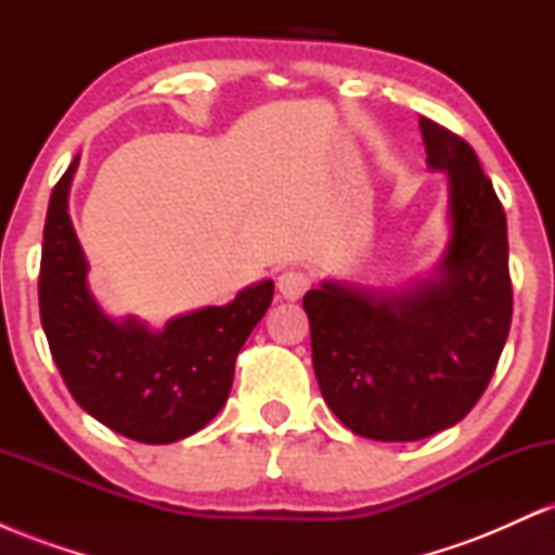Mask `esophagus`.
Masks as SVG:
<instances>
[{
    "label": "esophagus",
    "mask_w": 555,
    "mask_h": 555,
    "mask_svg": "<svg viewBox=\"0 0 555 555\" xmlns=\"http://www.w3.org/2000/svg\"><path fill=\"white\" fill-rule=\"evenodd\" d=\"M310 284H313L310 273L299 269H284L276 279V289L284 299H299L310 289Z\"/></svg>",
    "instance_id": "1"
}]
</instances>
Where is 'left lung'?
Segmentation results:
<instances>
[{"mask_svg": "<svg viewBox=\"0 0 555 555\" xmlns=\"http://www.w3.org/2000/svg\"><path fill=\"white\" fill-rule=\"evenodd\" d=\"M430 169L449 171L451 242L436 282L371 297L323 284L302 308L323 399L358 436L420 441L486 393L512 326L506 214L473 145L420 117Z\"/></svg>", "mask_w": 555, "mask_h": 555, "instance_id": "1", "label": "left lung"}]
</instances>
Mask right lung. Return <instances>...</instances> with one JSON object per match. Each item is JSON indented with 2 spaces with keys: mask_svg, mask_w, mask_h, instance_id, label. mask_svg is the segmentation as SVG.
I'll return each instance as SVG.
<instances>
[{
  "mask_svg": "<svg viewBox=\"0 0 555 555\" xmlns=\"http://www.w3.org/2000/svg\"><path fill=\"white\" fill-rule=\"evenodd\" d=\"M78 158L49 197L38 308L62 380L88 415L140 443L193 436L219 415L234 360L273 299V282L240 292L224 308L175 318L162 334L114 323L88 292V263L67 214Z\"/></svg>",
  "mask_w": 555,
  "mask_h": 555,
  "instance_id": "obj_1",
  "label": "right lung"
}]
</instances>
